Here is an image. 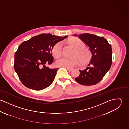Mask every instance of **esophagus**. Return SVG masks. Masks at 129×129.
Returning <instances> with one entry per match:
<instances>
[{
  "instance_id": "1",
  "label": "esophagus",
  "mask_w": 129,
  "mask_h": 129,
  "mask_svg": "<svg viewBox=\"0 0 129 129\" xmlns=\"http://www.w3.org/2000/svg\"><path fill=\"white\" fill-rule=\"evenodd\" d=\"M67 69V70H68L69 72H71L73 71L72 69Z\"/></svg>"
}]
</instances>
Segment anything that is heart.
Returning a JSON list of instances; mask_svg holds the SVG:
<instances>
[{
    "instance_id": "1",
    "label": "heart",
    "mask_w": 129,
    "mask_h": 129,
    "mask_svg": "<svg viewBox=\"0 0 129 129\" xmlns=\"http://www.w3.org/2000/svg\"><path fill=\"white\" fill-rule=\"evenodd\" d=\"M69 42L75 49L73 54V57H61L56 61V65L58 67H63L66 69H73L79 64L80 62L83 64L88 63L91 60L92 52L86 48L85 44L80 39L74 38L70 39ZM52 54L55 57H58L62 55V47L60 43H57L54 45L52 50Z\"/></svg>"
}]
</instances>
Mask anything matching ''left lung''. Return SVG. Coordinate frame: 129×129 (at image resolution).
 <instances>
[{"label":"left lung","instance_id":"obj_1","mask_svg":"<svg viewBox=\"0 0 129 129\" xmlns=\"http://www.w3.org/2000/svg\"><path fill=\"white\" fill-rule=\"evenodd\" d=\"M77 36V35H74ZM92 52V57L86 69L79 70V75L75 78L83 85H95L100 82L110 70L112 62L111 45L104 37L88 33L78 35Z\"/></svg>","mask_w":129,"mask_h":129}]
</instances>
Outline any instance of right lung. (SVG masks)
Masks as SVG:
<instances>
[{"label": "right lung", "mask_w": 129, "mask_h": 129, "mask_svg": "<svg viewBox=\"0 0 129 129\" xmlns=\"http://www.w3.org/2000/svg\"><path fill=\"white\" fill-rule=\"evenodd\" d=\"M51 34H41L23 42L14 55V68L19 78L27 88L41 90L53 82L57 69H50L46 64L54 62V45L66 39Z\"/></svg>", "instance_id": "right-lung-1"}]
</instances>
